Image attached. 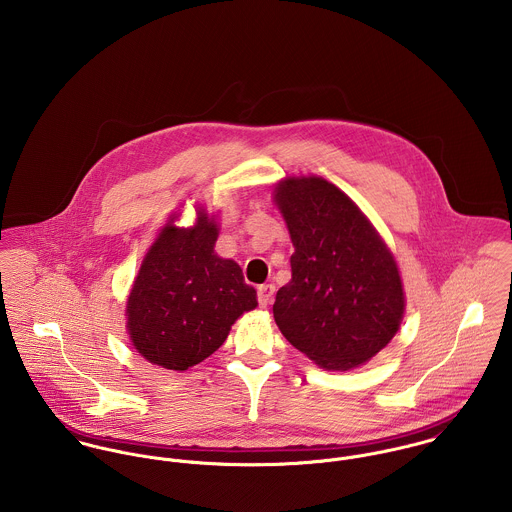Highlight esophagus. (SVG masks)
<instances>
[{"instance_id": "34e87169", "label": "esophagus", "mask_w": 512, "mask_h": 512, "mask_svg": "<svg viewBox=\"0 0 512 512\" xmlns=\"http://www.w3.org/2000/svg\"><path fill=\"white\" fill-rule=\"evenodd\" d=\"M274 293H276V286L274 284H264L258 288V303L262 307H268L274 299Z\"/></svg>"}]
</instances>
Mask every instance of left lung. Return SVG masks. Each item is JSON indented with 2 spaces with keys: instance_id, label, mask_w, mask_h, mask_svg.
Segmentation results:
<instances>
[{
  "instance_id": "1",
  "label": "left lung",
  "mask_w": 512,
  "mask_h": 512,
  "mask_svg": "<svg viewBox=\"0 0 512 512\" xmlns=\"http://www.w3.org/2000/svg\"><path fill=\"white\" fill-rule=\"evenodd\" d=\"M274 201L295 252L276 293L282 335L315 365L351 370L396 335L404 290L396 260L361 209L321 177H286Z\"/></svg>"
}]
</instances>
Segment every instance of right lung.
<instances>
[{
  "label": "right lung",
  "instance_id": "obj_1",
  "mask_svg": "<svg viewBox=\"0 0 512 512\" xmlns=\"http://www.w3.org/2000/svg\"><path fill=\"white\" fill-rule=\"evenodd\" d=\"M217 236L215 220L199 211L195 226L169 220L151 244L126 305L130 339L149 363L169 370L199 365L258 305L240 266L215 254Z\"/></svg>",
  "mask_w": 512,
  "mask_h": 512
}]
</instances>
